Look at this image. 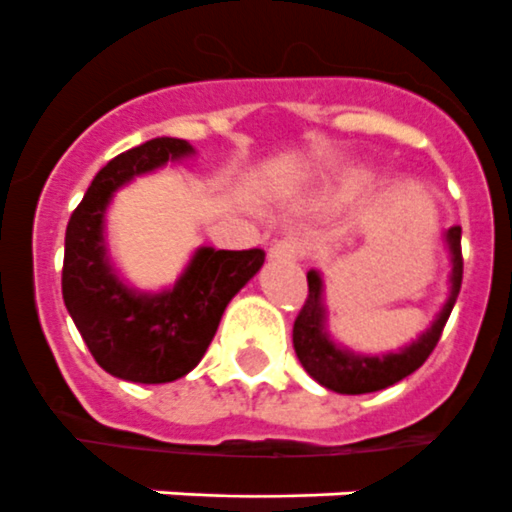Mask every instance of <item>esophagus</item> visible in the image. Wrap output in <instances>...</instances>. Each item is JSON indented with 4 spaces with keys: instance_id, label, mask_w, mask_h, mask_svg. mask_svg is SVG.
<instances>
[{
    "instance_id": "esophagus-1",
    "label": "esophagus",
    "mask_w": 512,
    "mask_h": 512,
    "mask_svg": "<svg viewBox=\"0 0 512 512\" xmlns=\"http://www.w3.org/2000/svg\"><path fill=\"white\" fill-rule=\"evenodd\" d=\"M306 243L301 240V237H282V240H277L272 248H269V256L277 261H301L306 256Z\"/></svg>"
}]
</instances>
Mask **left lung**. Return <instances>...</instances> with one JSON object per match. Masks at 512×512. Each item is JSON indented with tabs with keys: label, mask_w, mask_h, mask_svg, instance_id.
<instances>
[{
	"label": "left lung",
	"mask_w": 512,
	"mask_h": 512,
	"mask_svg": "<svg viewBox=\"0 0 512 512\" xmlns=\"http://www.w3.org/2000/svg\"><path fill=\"white\" fill-rule=\"evenodd\" d=\"M460 227H452L447 232L449 251H452V293L444 304L441 314L425 330L418 341L402 349L399 354H383V357H359L351 351L338 349L325 335V306H322V280L317 272H309V296H306L296 322H293V349H296L298 362L312 375L320 386L330 388L335 394H370L399 383L402 378L412 375L431 357L436 343L441 338V330L447 325L452 306L457 301L460 285H463V245H460Z\"/></svg>",
	"instance_id": "8db88e82"
}]
</instances>
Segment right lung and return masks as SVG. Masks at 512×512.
<instances>
[{
  "mask_svg": "<svg viewBox=\"0 0 512 512\" xmlns=\"http://www.w3.org/2000/svg\"><path fill=\"white\" fill-rule=\"evenodd\" d=\"M174 137H155L116 155L97 171L65 230L63 301L110 375L132 383H171L198 365L214 341L224 309L264 264V251L200 248L171 290L147 296L118 280L105 256L102 216L110 195L129 179L190 155Z\"/></svg>",
  "mask_w": 512,
  "mask_h": 512,
  "instance_id": "add662e5",
  "label": "right lung"
}]
</instances>
